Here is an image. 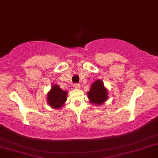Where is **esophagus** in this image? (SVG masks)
<instances>
[{"instance_id": "obj_1", "label": "esophagus", "mask_w": 158, "mask_h": 158, "mask_svg": "<svg viewBox=\"0 0 158 158\" xmlns=\"http://www.w3.org/2000/svg\"><path fill=\"white\" fill-rule=\"evenodd\" d=\"M79 88H80V85H79V84L73 85V88H75V89H79Z\"/></svg>"}]
</instances>
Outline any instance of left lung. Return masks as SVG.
<instances>
[{"instance_id":"8db88e82","label":"left lung","mask_w":158,"mask_h":158,"mask_svg":"<svg viewBox=\"0 0 158 158\" xmlns=\"http://www.w3.org/2000/svg\"><path fill=\"white\" fill-rule=\"evenodd\" d=\"M89 102L94 105L100 106L108 99V90L104 86L101 79H97L91 85V88L87 92Z\"/></svg>"}]
</instances>
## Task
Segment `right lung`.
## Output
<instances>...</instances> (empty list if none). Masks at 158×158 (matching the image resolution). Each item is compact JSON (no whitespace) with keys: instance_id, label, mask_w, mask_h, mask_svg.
Here are the masks:
<instances>
[{"instance_id":"1","label":"right lung","mask_w":158,"mask_h":158,"mask_svg":"<svg viewBox=\"0 0 158 158\" xmlns=\"http://www.w3.org/2000/svg\"><path fill=\"white\" fill-rule=\"evenodd\" d=\"M67 91H63L58 85H52L51 89L47 93V103L52 109H60L67 100Z\"/></svg>"}]
</instances>
